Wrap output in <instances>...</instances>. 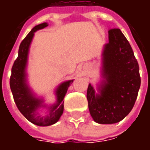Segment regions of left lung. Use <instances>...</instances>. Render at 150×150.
<instances>
[{
    "mask_svg": "<svg viewBox=\"0 0 150 150\" xmlns=\"http://www.w3.org/2000/svg\"><path fill=\"white\" fill-rule=\"evenodd\" d=\"M109 42L103 52L104 80L100 94L88 85L87 99L90 114L99 124H114L129 114L135 104L141 86L139 65L129 41L120 29L108 30Z\"/></svg>",
    "mask_w": 150,
    "mask_h": 150,
    "instance_id": "obj_1",
    "label": "left lung"
}]
</instances>
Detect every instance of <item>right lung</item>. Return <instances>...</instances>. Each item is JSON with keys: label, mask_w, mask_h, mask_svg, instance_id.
Masks as SVG:
<instances>
[{"label": "right lung", "mask_w": 150, "mask_h": 150, "mask_svg": "<svg viewBox=\"0 0 150 150\" xmlns=\"http://www.w3.org/2000/svg\"><path fill=\"white\" fill-rule=\"evenodd\" d=\"M47 23H42L34 26L32 30L22 40L18 50V56L12 67L9 79L10 88L13 100L18 110L26 119L38 126H48L55 124L63 112V99L69 86L73 80L64 82L56 90L57 103L50 108V114L45 116H38L36 110L41 107L42 100L35 98L28 88L25 79V67L27 62L28 52L31 41L35 31L46 27Z\"/></svg>", "instance_id": "obj_1"}]
</instances>
